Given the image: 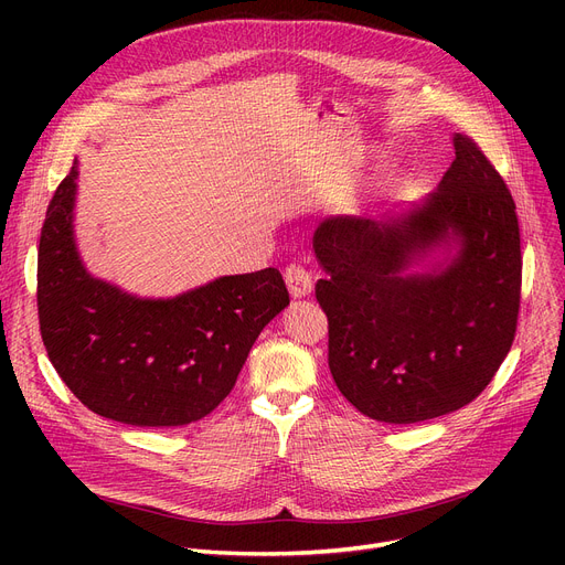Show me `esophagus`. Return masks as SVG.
I'll return each instance as SVG.
<instances>
[{"label":"esophagus","instance_id":"esophagus-1","mask_svg":"<svg viewBox=\"0 0 565 565\" xmlns=\"http://www.w3.org/2000/svg\"><path fill=\"white\" fill-rule=\"evenodd\" d=\"M284 279H286L288 292L292 295V298H309L311 290H313L311 275L300 265H288L286 273H284Z\"/></svg>","mask_w":565,"mask_h":565}]
</instances>
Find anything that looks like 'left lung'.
Returning a JSON list of instances; mask_svg holds the SVG:
<instances>
[{
	"label": "left lung",
	"instance_id": "1",
	"mask_svg": "<svg viewBox=\"0 0 565 565\" xmlns=\"http://www.w3.org/2000/svg\"><path fill=\"white\" fill-rule=\"evenodd\" d=\"M433 194L387 220L313 233L330 371L366 417L417 424L477 398L513 345L522 256L515 201L465 135Z\"/></svg>",
	"mask_w": 565,
	"mask_h": 565
}]
</instances>
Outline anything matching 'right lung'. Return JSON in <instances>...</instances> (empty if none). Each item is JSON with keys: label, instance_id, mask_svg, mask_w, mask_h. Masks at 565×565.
<instances>
[{"label": "right lung", "instance_id": "obj_1", "mask_svg": "<svg viewBox=\"0 0 565 565\" xmlns=\"http://www.w3.org/2000/svg\"><path fill=\"white\" fill-rule=\"evenodd\" d=\"M77 162L56 188L39 245V320L66 387L105 419L185 426L233 390L247 354L288 307L275 267L173 298H141L86 270L75 241Z\"/></svg>", "mask_w": 565, "mask_h": 565}]
</instances>
